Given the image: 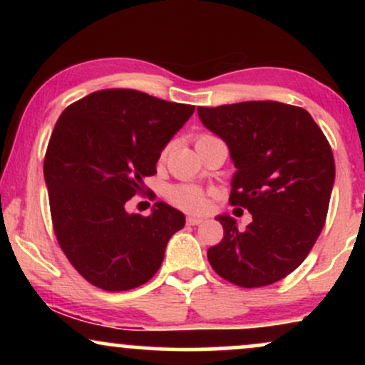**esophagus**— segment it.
Segmentation results:
<instances>
[{
    "instance_id": "obj_1",
    "label": "esophagus",
    "mask_w": 365,
    "mask_h": 365,
    "mask_svg": "<svg viewBox=\"0 0 365 365\" xmlns=\"http://www.w3.org/2000/svg\"><path fill=\"white\" fill-rule=\"evenodd\" d=\"M200 223H202V217H199V216H188L187 217V225L188 226H197Z\"/></svg>"
}]
</instances>
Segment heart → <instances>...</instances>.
Wrapping results in <instances>:
<instances>
[{
  "mask_svg": "<svg viewBox=\"0 0 365 365\" xmlns=\"http://www.w3.org/2000/svg\"><path fill=\"white\" fill-rule=\"evenodd\" d=\"M207 133H202L195 139V142L206 139ZM166 156V149L161 153V158ZM166 199L171 206L182 209L185 212H202L207 206V194L200 187L188 185V183H180V185H173L166 190Z\"/></svg>",
  "mask_w": 365,
  "mask_h": 365,
  "instance_id": "1",
  "label": "heart"
}]
</instances>
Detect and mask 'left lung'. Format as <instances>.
<instances>
[{"instance_id":"obj_1","label":"left lung","mask_w":365,"mask_h":365,"mask_svg":"<svg viewBox=\"0 0 365 365\" xmlns=\"http://www.w3.org/2000/svg\"><path fill=\"white\" fill-rule=\"evenodd\" d=\"M197 111L235 163L230 204L252 215L244 232L233 217H216L225 237L207 250L209 264L242 288L279 282L304 262L326 223L334 182L329 142L292 104L245 101Z\"/></svg>"}]
</instances>
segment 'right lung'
Listing matches in <instances>:
<instances>
[{"mask_svg": "<svg viewBox=\"0 0 365 365\" xmlns=\"http://www.w3.org/2000/svg\"><path fill=\"white\" fill-rule=\"evenodd\" d=\"M195 106L133 89L96 91L65 108L44 156L54 235L82 278L106 292L148 283L185 216L165 202L128 215L144 178ZM149 190V188H148Z\"/></svg>", "mask_w": 365, "mask_h": 365, "instance_id": "add662e5", "label": "right lung"}]
</instances>
